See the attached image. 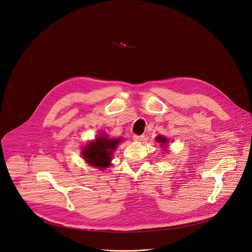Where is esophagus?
Listing matches in <instances>:
<instances>
[{"label":"esophagus","mask_w":252,"mask_h":252,"mask_svg":"<svg viewBox=\"0 0 252 252\" xmlns=\"http://www.w3.org/2000/svg\"><path fill=\"white\" fill-rule=\"evenodd\" d=\"M133 139H134L135 141H137V142H140V141L144 140V136L143 135H134Z\"/></svg>","instance_id":"1"}]
</instances>
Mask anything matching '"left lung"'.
<instances>
[{
  "label": "left lung",
  "mask_w": 252,
  "mask_h": 252,
  "mask_svg": "<svg viewBox=\"0 0 252 252\" xmlns=\"http://www.w3.org/2000/svg\"><path fill=\"white\" fill-rule=\"evenodd\" d=\"M168 141H169V139H167V138H165V137H163V136H157L156 137V142H158V143H160V145L162 146V148H166L167 147V143H168Z\"/></svg>",
  "instance_id": "8db88e82"
}]
</instances>
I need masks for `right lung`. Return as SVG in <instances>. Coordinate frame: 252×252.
I'll return each mask as SVG.
<instances>
[{
  "mask_svg": "<svg viewBox=\"0 0 252 252\" xmlns=\"http://www.w3.org/2000/svg\"><path fill=\"white\" fill-rule=\"evenodd\" d=\"M121 141V138L112 139L106 137V135L98 136L83 148L82 156L89 165L104 170L111 165L113 152Z\"/></svg>",
  "mask_w": 252,
  "mask_h": 252,
  "instance_id": "add662e5",
  "label": "right lung"
}]
</instances>
